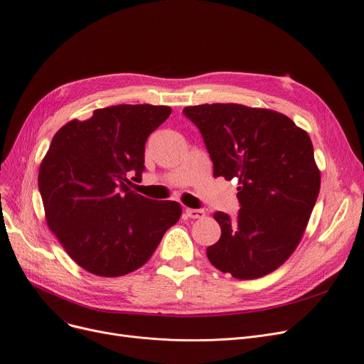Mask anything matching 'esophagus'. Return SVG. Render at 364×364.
Returning <instances> with one entry per match:
<instances>
[{
  "mask_svg": "<svg viewBox=\"0 0 364 364\" xmlns=\"http://www.w3.org/2000/svg\"><path fill=\"white\" fill-rule=\"evenodd\" d=\"M186 215L188 218H203L205 217V211L203 209H193V208H187L186 209Z\"/></svg>",
  "mask_w": 364,
  "mask_h": 364,
  "instance_id": "34e87169",
  "label": "esophagus"
}]
</instances>
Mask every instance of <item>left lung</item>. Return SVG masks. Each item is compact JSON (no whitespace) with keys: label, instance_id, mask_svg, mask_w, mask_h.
Listing matches in <instances>:
<instances>
[{"label":"left lung","instance_id":"8db88e82","mask_svg":"<svg viewBox=\"0 0 364 364\" xmlns=\"http://www.w3.org/2000/svg\"><path fill=\"white\" fill-rule=\"evenodd\" d=\"M183 113L202 134L214 177L239 181L237 217L214 214L221 237L206 250L208 259L240 280L274 272L296 250L318 196L309 134L283 113L236 103Z\"/></svg>","mask_w":364,"mask_h":364}]
</instances>
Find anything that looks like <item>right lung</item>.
<instances>
[{"label":"right lung","mask_w":364,"mask_h":364,"mask_svg":"<svg viewBox=\"0 0 364 364\" xmlns=\"http://www.w3.org/2000/svg\"><path fill=\"white\" fill-rule=\"evenodd\" d=\"M169 114L168 106H110L53 137L38 187L50 230L84 270L118 277L140 269L180 220L178 202L128 187V176L141 178L147 137Z\"/></svg>","instance_id":"obj_1"}]
</instances>
